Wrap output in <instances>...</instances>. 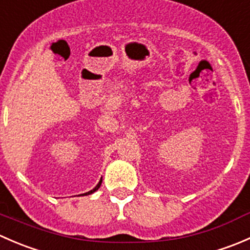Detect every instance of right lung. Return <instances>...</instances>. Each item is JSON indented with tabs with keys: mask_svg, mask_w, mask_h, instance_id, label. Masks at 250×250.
<instances>
[{
	"mask_svg": "<svg viewBox=\"0 0 250 250\" xmlns=\"http://www.w3.org/2000/svg\"><path fill=\"white\" fill-rule=\"evenodd\" d=\"M100 185H102V181H99V184H98V185H97V186H95V188H93V190H90V191H89V192L84 193V195H90V193H93V192H94V191H97V190H98V188H100Z\"/></svg>",
	"mask_w": 250,
	"mask_h": 250,
	"instance_id": "add662e5",
	"label": "right lung"
}]
</instances>
